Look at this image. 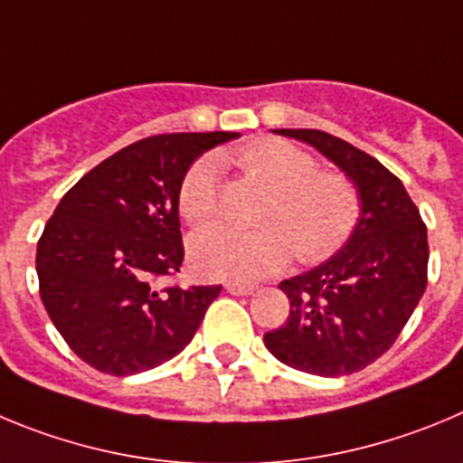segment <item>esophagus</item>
<instances>
[{"label":"esophagus","mask_w":463,"mask_h":463,"mask_svg":"<svg viewBox=\"0 0 463 463\" xmlns=\"http://www.w3.org/2000/svg\"><path fill=\"white\" fill-rule=\"evenodd\" d=\"M226 290L231 295H251L253 286H249V283H228Z\"/></svg>","instance_id":"obj_1"}]
</instances>
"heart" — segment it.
Wrapping results in <instances>:
<instances>
[{"instance_id": "obj_1", "label": "heart", "mask_w": 463, "mask_h": 463, "mask_svg": "<svg viewBox=\"0 0 463 463\" xmlns=\"http://www.w3.org/2000/svg\"><path fill=\"white\" fill-rule=\"evenodd\" d=\"M235 159L244 173L272 191L260 216L265 228L241 231L214 223L194 232L189 256L198 272L251 283L286 268L293 251L304 265H318L353 240L364 210L353 177L341 170H320L314 154L281 138L253 140ZM177 207L189 223L214 219L222 207V161L214 154L198 156L186 168Z\"/></svg>"}]
</instances>
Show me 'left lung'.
I'll list each match as a JSON object with an SVG mask.
<instances>
[{
	"mask_svg": "<svg viewBox=\"0 0 463 463\" xmlns=\"http://www.w3.org/2000/svg\"><path fill=\"white\" fill-rule=\"evenodd\" d=\"M335 161L362 194V222L336 256L279 288L290 302L265 345L283 364L345 376L390 351L427 288V226L418 205L372 154L318 128H277Z\"/></svg>",
	"mask_w": 463,
	"mask_h": 463,
	"instance_id": "left-lung-1",
	"label": "left lung"
}]
</instances>
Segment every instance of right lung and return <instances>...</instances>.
<instances>
[{
  "label": "right lung",
  "mask_w": 463,
  "mask_h": 463,
  "mask_svg": "<svg viewBox=\"0 0 463 463\" xmlns=\"http://www.w3.org/2000/svg\"><path fill=\"white\" fill-rule=\"evenodd\" d=\"M237 133H161L82 175L36 247L39 293L69 348L110 376L147 372L194 339L222 286L161 283L184 260L177 189Z\"/></svg>",
  "instance_id": "right-lung-1"
}]
</instances>
